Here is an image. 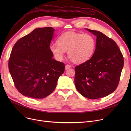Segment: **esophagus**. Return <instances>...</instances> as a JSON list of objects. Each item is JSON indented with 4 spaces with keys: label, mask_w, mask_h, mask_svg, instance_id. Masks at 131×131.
Wrapping results in <instances>:
<instances>
[{
    "label": "esophagus",
    "mask_w": 131,
    "mask_h": 131,
    "mask_svg": "<svg viewBox=\"0 0 131 131\" xmlns=\"http://www.w3.org/2000/svg\"><path fill=\"white\" fill-rule=\"evenodd\" d=\"M71 66L70 65H68V64L66 65L65 66V70H67L68 69H69V68H71Z\"/></svg>",
    "instance_id": "esophagus-1"
}]
</instances>
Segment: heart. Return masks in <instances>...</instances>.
Instances as JSON below:
<instances>
[{"instance_id": "heart-1", "label": "heart", "mask_w": 131, "mask_h": 131, "mask_svg": "<svg viewBox=\"0 0 131 131\" xmlns=\"http://www.w3.org/2000/svg\"><path fill=\"white\" fill-rule=\"evenodd\" d=\"M57 43L50 45L49 49L57 60H61L65 51L74 63H82L93 55L96 46L94 38L90 34L67 32L57 39Z\"/></svg>"}]
</instances>
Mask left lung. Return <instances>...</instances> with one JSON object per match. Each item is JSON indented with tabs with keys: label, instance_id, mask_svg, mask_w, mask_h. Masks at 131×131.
<instances>
[{
	"label": "left lung",
	"instance_id": "1",
	"mask_svg": "<svg viewBox=\"0 0 131 131\" xmlns=\"http://www.w3.org/2000/svg\"><path fill=\"white\" fill-rule=\"evenodd\" d=\"M97 36L92 57L75 67V85L84 97L96 99L106 97L117 88L124 58L115 41L101 32L86 29Z\"/></svg>",
	"mask_w": 131,
	"mask_h": 131
}]
</instances>
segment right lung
Returning <instances> with one entry per match:
<instances>
[{"instance_id":"1","label":"right lung","mask_w":131,"mask_h":131,"mask_svg":"<svg viewBox=\"0 0 131 131\" xmlns=\"http://www.w3.org/2000/svg\"><path fill=\"white\" fill-rule=\"evenodd\" d=\"M51 27L34 30L13 46L8 68L17 90L24 96L43 99L50 94L64 72L65 64L53 59L49 47Z\"/></svg>"}]
</instances>
